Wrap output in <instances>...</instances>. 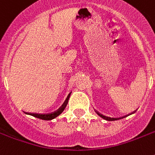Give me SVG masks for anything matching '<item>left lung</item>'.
I'll list each match as a JSON object with an SVG mask.
<instances>
[{"instance_id":"1","label":"left lung","mask_w":155,"mask_h":155,"mask_svg":"<svg viewBox=\"0 0 155 155\" xmlns=\"http://www.w3.org/2000/svg\"><path fill=\"white\" fill-rule=\"evenodd\" d=\"M97 113L100 116V117H102L103 119H104V120H109V121H112V120H119V119H120V118H113V117H106V116L102 115L101 113H97Z\"/></svg>"}]
</instances>
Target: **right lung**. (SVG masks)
I'll return each instance as SVG.
<instances>
[{"instance_id":"1","label":"right lung","mask_w":155,"mask_h":155,"mask_svg":"<svg viewBox=\"0 0 155 155\" xmlns=\"http://www.w3.org/2000/svg\"><path fill=\"white\" fill-rule=\"evenodd\" d=\"M68 100H69V97H67V99H66L65 101H64V103L63 104V105L61 106L60 108H58V110L55 111V112H54V113H48V114H37V113H35V114H34V113H33V114H31V115L34 116V117H35L39 118V119H42V120H52V119L57 117L58 116H59L61 113H63V110L65 109L66 106H67V104H68Z\"/></svg>"}]
</instances>
